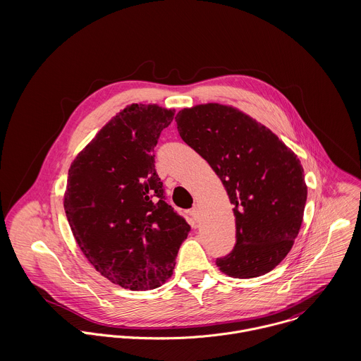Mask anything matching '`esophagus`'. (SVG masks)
<instances>
[{"instance_id":"34e87169","label":"esophagus","mask_w":361,"mask_h":361,"mask_svg":"<svg viewBox=\"0 0 361 361\" xmlns=\"http://www.w3.org/2000/svg\"><path fill=\"white\" fill-rule=\"evenodd\" d=\"M189 215H190V219L193 224H197L200 221V211H199V207L195 206L190 211H189Z\"/></svg>"}]
</instances>
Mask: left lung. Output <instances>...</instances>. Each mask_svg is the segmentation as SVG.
Here are the masks:
<instances>
[{"mask_svg":"<svg viewBox=\"0 0 361 361\" xmlns=\"http://www.w3.org/2000/svg\"><path fill=\"white\" fill-rule=\"evenodd\" d=\"M175 121L233 204L236 243L216 267L240 279L269 272L288 256L303 222L307 186L298 155L233 106L202 104L179 111Z\"/></svg>","mask_w":361,"mask_h":361,"instance_id":"1","label":"left lung"}]
</instances>
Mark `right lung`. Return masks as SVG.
<instances>
[{
    "instance_id": "right-lung-1",
    "label": "right lung",
    "mask_w": 361,
    "mask_h": 361,
    "mask_svg": "<svg viewBox=\"0 0 361 361\" xmlns=\"http://www.w3.org/2000/svg\"><path fill=\"white\" fill-rule=\"evenodd\" d=\"M175 111L132 104L73 159L63 208L85 257L112 283H165L190 225L165 202L154 147Z\"/></svg>"
}]
</instances>
